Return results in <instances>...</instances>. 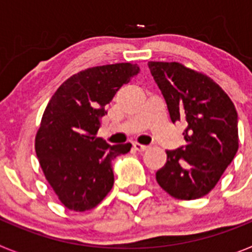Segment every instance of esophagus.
<instances>
[{
  "instance_id": "34e87169",
  "label": "esophagus",
  "mask_w": 252,
  "mask_h": 252,
  "mask_svg": "<svg viewBox=\"0 0 252 252\" xmlns=\"http://www.w3.org/2000/svg\"><path fill=\"white\" fill-rule=\"evenodd\" d=\"M133 149L137 151H146L149 149L148 145H141V144H133Z\"/></svg>"
}]
</instances>
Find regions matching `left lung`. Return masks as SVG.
Segmentation results:
<instances>
[{
	"instance_id": "1",
	"label": "left lung",
	"mask_w": 252,
	"mask_h": 252,
	"mask_svg": "<svg viewBox=\"0 0 252 252\" xmlns=\"http://www.w3.org/2000/svg\"><path fill=\"white\" fill-rule=\"evenodd\" d=\"M148 65L171 121L187 122V145L166 151V162L157 171V182L178 199L204 197L239 150L235 104L211 78L183 64L149 62Z\"/></svg>"
}]
</instances>
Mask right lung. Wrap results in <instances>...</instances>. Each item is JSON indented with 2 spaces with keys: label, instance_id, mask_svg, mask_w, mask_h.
Wrapping results in <instances>:
<instances>
[{
  "label": "right lung",
  "instance_id": "right-lung-1",
  "mask_svg": "<svg viewBox=\"0 0 252 252\" xmlns=\"http://www.w3.org/2000/svg\"><path fill=\"white\" fill-rule=\"evenodd\" d=\"M139 72L131 63L82 70L58 88L44 111L35 151L48 183L70 211L94 208L112 189V160L132 145H108L95 133L104 107Z\"/></svg>",
  "mask_w": 252,
  "mask_h": 252
}]
</instances>
